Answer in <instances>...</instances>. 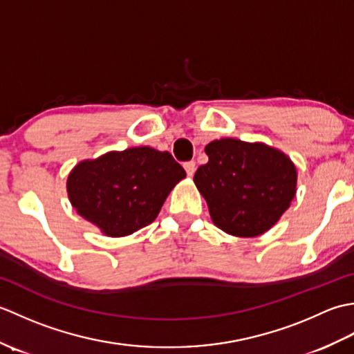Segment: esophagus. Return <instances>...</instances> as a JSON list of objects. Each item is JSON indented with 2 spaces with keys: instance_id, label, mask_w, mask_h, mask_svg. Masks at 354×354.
I'll list each match as a JSON object with an SVG mask.
<instances>
[{
  "instance_id": "obj_1",
  "label": "esophagus",
  "mask_w": 354,
  "mask_h": 354,
  "mask_svg": "<svg viewBox=\"0 0 354 354\" xmlns=\"http://www.w3.org/2000/svg\"><path fill=\"white\" fill-rule=\"evenodd\" d=\"M184 169L187 171V175L193 176L194 171H196V162H194V161H187V162H184Z\"/></svg>"
}]
</instances>
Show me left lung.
<instances>
[{
	"label": "left lung",
	"instance_id": "1",
	"mask_svg": "<svg viewBox=\"0 0 354 354\" xmlns=\"http://www.w3.org/2000/svg\"><path fill=\"white\" fill-rule=\"evenodd\" d=\"M208 162L193 181L217 228L236 237L265 234L297 194L295 164L265 142L221 138L205 146Z\"/></svg>",
	"mask_w": 354,
	"mask_h": 354
}]
</instances>
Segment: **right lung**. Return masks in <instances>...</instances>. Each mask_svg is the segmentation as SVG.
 Returning <instances> with one entry per match:
<instances>
[{"label": "right lung", "instance_id": "add662e5", "mask_svg": "<svg viewBox=\"0 0 354 354\" xmlns=\"http://www.w3.org/2000/svg\"><path fill=\"white\" fill-rule=\"evenodd\" d=\"M185 170L149 146L111 150L74 165L66 193L76 212L104 236L124 237L152 223Z\"/></svg>", "mask_w": 354, "mask_h": 354}]
</instances>
